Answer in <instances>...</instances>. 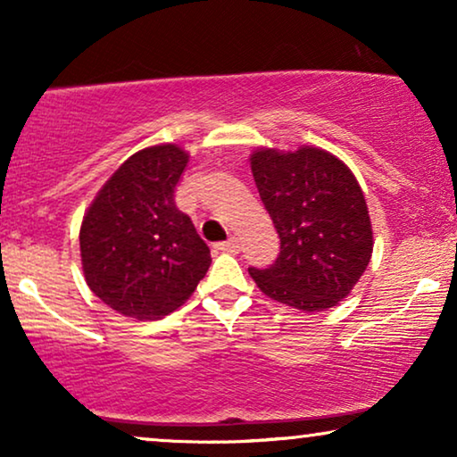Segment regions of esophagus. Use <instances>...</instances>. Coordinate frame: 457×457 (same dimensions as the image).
Returning a JSON list of instances; mask_svg holds the SVG:
<instances>
[{"mask_svg":"<svg viewBox=\"0 0 457 457\" xmlns=\"http://www.w3.org/2000/svg\"><path fill=\"white\" fill-rule=\"evenodd\" d=\"M239 239H228V241H222V243H216V249L218 252H227V253H239Z\"/></svg>","mask_w":457,"mask_h":457,"instance_id":"obj_1","label":"esophagus"}]
</instances>
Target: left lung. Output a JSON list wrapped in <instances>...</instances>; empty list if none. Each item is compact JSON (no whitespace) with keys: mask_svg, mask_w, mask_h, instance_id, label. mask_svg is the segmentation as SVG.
Instances as JSON below:
<instances>
[{"mask_svg":"<svg viewBox=\"0 0 457 457\" xmlns=\"http://www.w3.org/2000/svg\"><path fill=\"white\" fill-rule=\"evenodd\" d=\"M252 172L280 239L268 268H249L268 297L303 312L349 295L372 255L366 199L352 170L316 147L258 149Z\"/></svg>","mask_w":457,"mask_h":457,"instance_id":"8db88e82","label":"left lung"}]
</instances>
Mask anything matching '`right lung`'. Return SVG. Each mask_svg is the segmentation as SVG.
Masks as SVG:
<instances>
[{
	"instance_id": "right-lung-1",
	"label": "right lung",
	"mask_w": 457,
	"mask_h": 457,
	"mask_svg": "<svg viewBox=\"0 0 457 457\" xmlns=\"http://www.w3.org/2000/svg\"><path fill=\"white\" fill-rule=\"evenodd\" d=\"M187 162L170 143L141 149L112 174L83 218L85 280L122 316H166L191 297L212 264L210 247L174 202Z\"/></svg>"
}]
</instances>
